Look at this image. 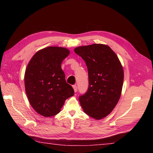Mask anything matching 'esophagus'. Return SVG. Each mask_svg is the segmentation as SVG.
Wrapping results in <instances>:
<instances>
[{
  "label": "esophagus",
  "mask_w": 153,
  "mask_h": 153,
  "mask_svg": "<svg viewBox=\"0 0 153 153\" xmlns=\"http://www.w3.org/2000/svg\"><path fill=\"white\" fill-rule=\"evenodd\" d=\"M73 88L74 90V92L76 93L77 91V87L76 85H73Z\"/></svg>",
  "instance_id": "esophagus-1"
}]
</instances>
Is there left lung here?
Masks as SVG:
<instances>
[{
  "mask_svg": "<svg viewBox=\"0 0 153 153\" xmlns=\"http://www.w3.org/2000/svg\"><path fill=\"white\" fill-rule=\"evenodd\" d=\"M74 52L85 62L89 87L79 100L84 112L96 120L108 116L121 96L123 70L116 53L108 45L78 47Z\"/></svg>",
  "mask_w": 153,
  "mask_h": 153,
  "instance_id": "obj_1",
  "label": "left lung"
}]
</instances>
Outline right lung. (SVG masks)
<instances>
[{"label":"right lung","mask_w":153,"mask_h":153,"mask_svg":"<svg viewBox=\"0 0 153 153\" xmlns=\"http://www.w3.org/2000/svg\"><path fill=\"white\" fill-rule=\"evenodd\" d=\"M70 54L66 48L48 47L37 51L25 70V93L40 115L51 117L60 112L65 100L74 95L65 79L61 64Z\"/></svg>","instance_id":"1"}]
</instances>
